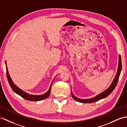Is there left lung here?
<instances>
[{
	"instance_id": "8db88e82",
	"label": "left lung",
	"mask_w": 127,
	"mask_h": 127,
	"mask_svg": "<svg viewBox=\"0 0 127 127\" xmlns=\"http://www.w3.org/2000/svg\"><path fill=\"white\" fill-rule=\"evenodd\" d=\"M119 65H118V71H117V73L116 76L114 79L112 83L111 84V85H110V86L106 90H105V91H103V92H102L101 93L97 95H96L95 97H93L92 98H90V99H79L78 98V97H76L74 96L73 93L71 91V95H72V96L73 98L76 100L77 101L81 103H92V102H95L97 101L100 100L102 99L105 98L107 96H108L110 93H111L113 90H114V89L115 88V87L118 84V82L119 81V76L120 73H121V69H122V62H121V56L119 55Z\"/></svg>"
}]
</instances>
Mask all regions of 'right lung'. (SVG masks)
I'll list each match as a JSON object with an SVG mask.
<instances>
[{
  "label": "right lung",
  "instance_id": "right-lung-1",
  "mask_svg": "<svg viewBox=\"0 0 127 127\" xmlns=\"http://www.w3.org/2000/svg\"><path fill=\"white\" fill-rule=\"evenodd\" d=\"M6 74H7V79L8 81V83L9 84V85H10L12 90L15 93H17V95L21 96L22 97H23L24 99L26 100H29V101H37L42 100L47 98V97L50 95L51 87L52 83H53V82H52V83L51 84L49 89V90L45 93L43 94V95H30V94L27 93L26 92L23 91L19 89L18 86H17L15 85L14 83L13 82V81L12 80L11 78L9 75L7 66H6Z\"/></svg>",
  "mask_w": 127,
  "mask_h": 127
}]
</instances>
